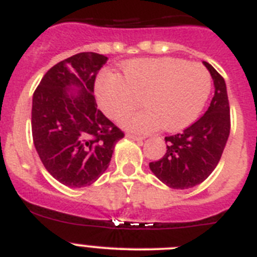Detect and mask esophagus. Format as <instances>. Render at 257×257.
I'll use <instances>...</instances> for the list:
<instances>
[{
	"label": "esophagus",
	"instance_id": "obj_1",
	"mask_svg": "<svg viewBox=\"0 0 257 257\" xmlns=\"http://www.w3.org/2000/svg\"><path fill=\"white\" fill-rule=\"evenodd\" d=\"M126 136L128 138V139H133V140H143V136H139V135H135V134H126Z\"/></svg>",
	"mask_w": 257,
	"mask_h": 257
}]
</instances>
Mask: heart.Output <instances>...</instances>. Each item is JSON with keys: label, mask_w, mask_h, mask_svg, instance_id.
<instances>
[{"label": "heart", "mask_w": 257, "mask_h": 257, "mask_svg": "<svg viewBox=\"0 0 257 257\" xmlns=\"http://www.w3.org/2000/svg\"><path fill=\"white\" fill-rule=\"evenodd\" d=\"M122 74L101 72L95 81L97 103L109 118H118L143 103L148 108L127 113L121 124L148 133L157 127L176 131L197 119L212 88L205 65L178 58H147L126 61Z\"/></svg>", "instance_id": "heart-1"}]
</instances>
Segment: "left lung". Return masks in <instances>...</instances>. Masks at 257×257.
Masks as SVG:
<instances>
[{"mask_svg": "<svg viewBox=\"0 0 257 257\" xmlns=\"http://www.w3.org/2000/svg\"><path fill=\"white\" fill-rule=\"evenodd\" d=\"M215 94L206 113L181 133L166 136L167 151L149 163L152 172L174 189L196 187L211 175L219 163L230 133V108L225 81L211 64Z\"/></svg>", "mask_w": 257, "mask_h": 257, "instance_id": "8db88e82", "label": "left lung"}]
</instances>
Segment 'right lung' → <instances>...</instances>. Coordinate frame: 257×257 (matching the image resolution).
<instances>
[{
    "label": "right lung",
    "instance_id": "obj_1",
    "mask_svg": "<svg viewBox=\"0 0 257 257\" xmlns=\"http://www.w3.org/2000/svg\"><path fill=\"white\" fill-rule=\"evenodd\" d=\"M108 58L79 52L46 72L33 94L32 136L45 169L70 188L94 183L124 136L97 109L94 85ZM74 88L78 93H69Z\"/></svg>",
    "mask_w": 257,
    "mask_h": 257
}]
</instances>
